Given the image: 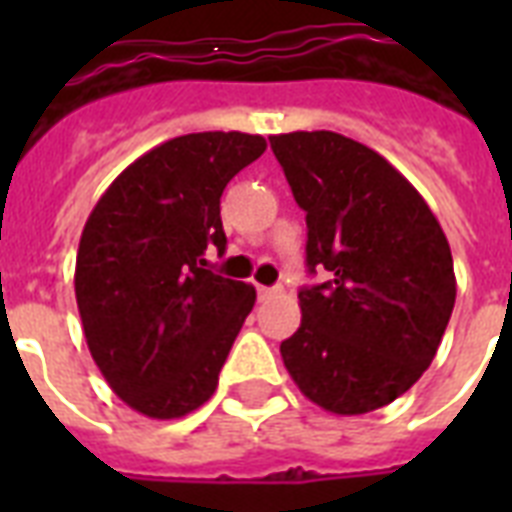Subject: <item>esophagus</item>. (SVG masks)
Masks as SVG:
<instances>
[{"instance_id": "1", "label": "esophagus", "mask_w": 512, "mask_h": 512, "mask_svg": "<svg viewBox=\"0 0 512 512\" xmlns=\"http://www.w3.org/2000/svg\"><path fill=\"white\" fill-rule=\"evenodd\" d=\"M279 292V287H257V297H260V300H271V297L279 295Z\"/></svg>"}]
</instances>
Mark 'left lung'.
I'll use <instances>...</instances> for the list:
<instances>
[{
  "instance_id": "8db88e82",
  "label": "left lung",
  "mask_w": 512,
  "mask_h": 512,
  "mask_svg": "<svg viewBox=\"0 0 512 512\" xmlns=\"http://www.w3.org/2000/svg\"><path fill=\"white\" fill-rule=\"evenodd\" d=\"M305 209L303 321L281 358L305 398L332 414L388 406L420 380L452 316V249L401 172L364 143L329 130L271 135Z\"/></svg>"
}]
</instances>
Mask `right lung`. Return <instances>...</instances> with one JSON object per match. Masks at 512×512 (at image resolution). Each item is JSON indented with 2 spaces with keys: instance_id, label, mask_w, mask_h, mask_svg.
Listing matches in <instances>:
<instances>
[{
  "instance_id": "obj_1",
  "label": "right lung",
  "mask_w": 512,
  "mask_h": 512,
  "mask_svg": "<svg viewBox=\"0 0 512 512\" xmlns=\"http://www.w3.org/2000/svg\"><path fill=\"white\" fill-rule=\"evenodd\" d=\"M263 135H180L127 167L100 196L76 252V305L100 374L154 420L212 398L255 305V287L207 271L225 249L220 196L260 159Z\"/></svg>"
}]
</instances>
